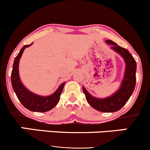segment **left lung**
Listing matches in <instances>:
<instances>
[{
  "label": "left lung",
  "mask_w": 150,
  "mask_h": 150,
  "mask_svg": "<svg viewBox=\"0 0 150 150\" xmlns=\"http://www.w3.org/2000/svg\"><path fill=\"white\" fill-rule=\"evenodd\" d=\"M106 42L112 45V46L111 48L119 53L126 62V73L121 86L118 92H115L110 98L105 99L93 98L88 93L84 87H83V92L85 95L87 102L93 108L104 112H116L121 109L127 103L134 92L137 81V62L130 52L128 51L127 49L120 47L116 43L111 40H106Z\"/></svg>",
  "instance_id": "obj_1"
}]
</instances>
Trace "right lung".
I'll use <instances>...</instances> for the list:
<instances>
[{
  "mask_svg": "<svg viewBox=\"0 0 150 150\" xmlns=\"http://www.w3.org/2000/svg\"><path fill=\"white\" fill-rule=\"evenodd\" d=\"M32 44L24 45L18 52L17 56L15 58L11 72V76L12 87L20 103L26 108L34 112H46L53 108L56 105L57 103L59 102L60 97L64 89L65 83H63L59 86L55 93L48 97H41L35 95L27 90L23 86L20 81L19 76H18V63H19V59L21 58L24 49L30 46Z\"/></svg>",
  "mask_w": 150,
  "mask_h": 150,
  "instance_id": "obj_1",
  "label": "right lung"
}]
</instances>
